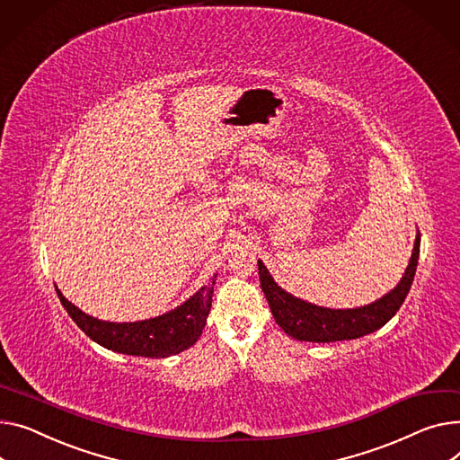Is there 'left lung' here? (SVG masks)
Returning a JSON list of instances; mask_svg holds the SVG:
<instances>
[{"instance_id":"obj_1","label":"left lung","mask_w":460,"mask_h":460,"mask_svg":"<svg viewBox=\"0 0 460 460\" xmlns=\"http://www.w3.org/2000/svg\"><path fill=\"white\" fill-rule=\"evenodd\" d=\"M418 257L420 234L416 236L412 257L400 285L376 303L348 311H331L305 303L275 285L270 271L261 261L257 266L261 288L268 299L271 314L287 334L305 342H336L358 339V336L374 332L400 311L414 281Z\"/></svg>"}]
</instances>
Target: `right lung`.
Listing matches in <instances>:
<instances>
[{"label": "right lung", "instance_id": "obj_1", "mask_svg": "<svg viewBox=\"0 0 460 460\" xmlns=\"http://www.w3.org/2000/svg\"><path fill=\"white\" fill-rule=\"evenodd\" d=\"M214 283H217V275L175 311L133 323H112L92 318L72 305L58 288L55 290L77 327L100 346L126 355L164 358L185 351L199 339L210 313Z\"/></svg>", "mask_w": 460, "mask_h": 460}]
</instances>
